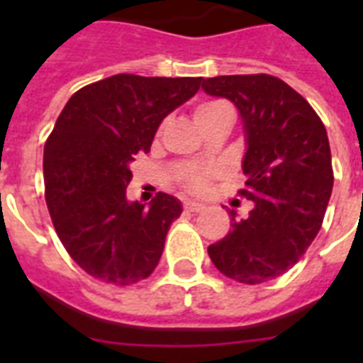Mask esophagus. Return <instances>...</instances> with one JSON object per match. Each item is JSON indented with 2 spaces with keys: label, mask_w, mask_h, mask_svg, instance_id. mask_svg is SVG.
Returning <instances> with one entry per match:
<instances>
[{
  "label": "esophagus",
  "mask_w": 363,
  "mask_h": 363,
  "mask_svg": "<svg viewBox=\"0 0 363 363\" xmlns=\"http://www.w3.org/2000/svg\"><path fill=\"white\" fill-rule=\"evenodd\" d=\"M201 209H203V203H199V201H192V199L184 201V211H188V213H198Z\"/></svg>",
  "instance_id": "esophagus-1"
}]
</instances>
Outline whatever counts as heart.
I'll list each match as a JSON object with an SVG mask.
<instances>
[{
  "label": "heart",
  "instance_id": "b5f03b06",
  "mask_svg": "<svg viewBox=\"0 0 363 363\" xmlns=\"http://www.w3.org/2000/svg\"><path fill=\"white\" fill-rule=\"evenodd\" d=\"M222 105H226V104H222V101H207V104L198 105V107L194 109V121L199 118V116L207 115V113H211V111L218 109V107H222ZM211 177H213V171H203V169L188 171L186 175H184V186H186L188 190H192V192H203V190H207V186H209Z\"/></svg>",
  "mask_w": 363,
  "mask_h": 363
}]
</instances>
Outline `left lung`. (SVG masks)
<instances>
[{
    "label": "left lung",
    "instance_id": "obj_1",
    "mask_svg": "<svg viewBox=\"0 0 363 363\" xmlns=\"http://www.w3.org/2000/svg\"><path fill=\"white\" fill-rule=\"evenodd\" d=\"M205 94L230 99L245 131L242 198L247 218L207 248L216 269L245 284L277 279L309 248L332 196L326 128L307 99L271 75H222L201 82Z\"/></svg>",
    "mask_w": 363,
    "mask_h": 363
}]
</instances>
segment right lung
<instances>
[{
    "label": "right lung",
    "mask_w": 363,
    "mask_h": 363,
    "mask_svg": "<svg viewBox=\"0 0 363 363\" xmlns=\"http://www.w3.org/2000/svg\"><path fill=\"white\" fill-rule=\"evenodd\" d=\"M201 77L113 75L81 88L45 143V198L60 241L99 281L128 286L160 262L175 196L130 201V164L148 152L160 124L199 90Z\"/></svg>",
    "instance_id": "obj_1"
}]
</instances>
